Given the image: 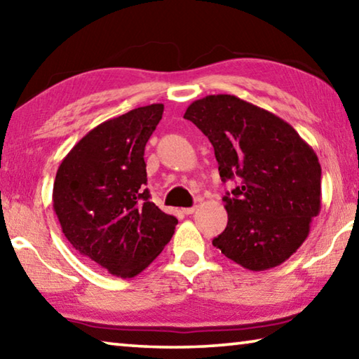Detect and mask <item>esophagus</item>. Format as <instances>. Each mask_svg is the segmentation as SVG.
Listing matches in <instances>:
<instances>
[{"instance_id": "34e87169", "label": "esophagus", "mask_w": 359, "mask_h": 359, "mask_svg": "<svg viewBox=\"0 0 359 359\" xmlns=\"http://www.w3.org/2000/svg\"><path fill=\"white\" fill-rule=\"evenodd\" d=\"M194 210H196V208H194V205H193V208H185V209H182V212H184L185 215H191Z\"/></svg>"}]
</instances>
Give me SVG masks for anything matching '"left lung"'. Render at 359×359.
Masks as SVG:
<instances>
[{"label": "left lung", "instance_id": "left-lung-1", "mask_svg": "<svg viewBox=\"0 0 359 359\" xmlns=\"http://www.w3.org/2000/svg\"><path fill=\"white\" fill-rule=\"evenodd\" d=\"M184 118L214 145L222 180L239 179L223 196L228 224L212 244L245 269L282 264L320 214L317 154L287 121L233 95L194 101Z\"/></svg>", "mask_w": 359, "mask_h": 359}]
</instances>
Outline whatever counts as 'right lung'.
Instances as JSON below:
<instances>
[{
    "mask_svg": "<svg viewBox=\"0 0 359 359\" xmlns=\"http://www.w3.org/2000/svg\"><path fill=\"white\" fill-rule=\"evenodd\" d=\"M163 111V104H150L98 125L63 158L53 182V210L66 239L121 278L142 272L177 224L144 187L145 144Z\"/></svg>",
    "mask_w": 359,
    "mask_h": 359,
    "instance_id": "obj_1",
    "label": "right lung"
}]
</instances>
